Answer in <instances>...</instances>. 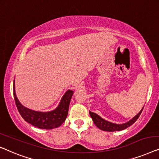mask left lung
<instances>
[{"instance_id":"1","label":"left lung","mask_w":159,"mask_h":159,"mask_svg":"<svg viewBox=\"0 0 159 159\" xmlns=\"http://www.w3.org/2000/svg\"><path fill=\"white\" fill-rule=\"evenodd\" d=\"M143 109V108L141 109V111H140V112L135 116V117H134L133 119L129 120V122H126V123L120 124V125L111 123V122H110L107 121V120L102 119L101 117H99V115H97V114L94 112L89 111V114H90L91 117L92 118L93 121V122H94V124L96 125V126H97V127H99L100 129H102V130H104V131L113 132V131L122 130V129H126L127 127L131 126V125L133 123H135V122L138 119V117H140V115L142 112Z\"/></svg>"}]
</instances>
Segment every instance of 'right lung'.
I'll list each match as a JSON object with an SVG mask.
<instances>
[{
  "label": "right lung",
  "instance_id": "add662e5",
  "mask_svg": "<svg viewBox=\"0 0 159 159\" xmlns=\"http://www.w3.org/2000/svg\"><path fill=\"white\" fill-rule=\"evenodd\" d=\"M73 93V91L71 90L67 91L62 97L59 106L55 110L48 112H41L26 108L19 102L15 93V85L13 81V97L20 115L28 123L41 129H51L56 128L63 123L68 116L69 104Z\"/></svg>",
  "mask_w": 159,
  "mask_h": 159
}]
</instances>
